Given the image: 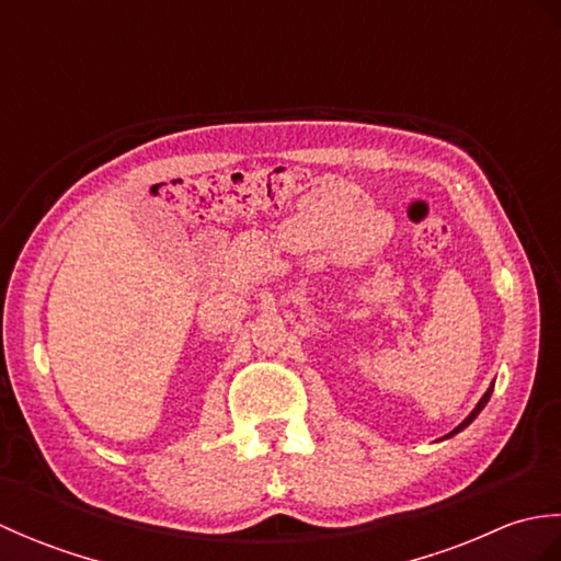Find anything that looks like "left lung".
Returning a JSON list of instances; mask_svg holds the SVG:
<instances>
[{
  "label": "left lung",
  "instance_id": "1",
  "mask_svg": "<svg viewBox=\"0 0 561 561\" xmlns=\"http://www.w3.org/2000/svg\"><path fill=\"white\" fill-rule=\"evenodd\" d=\"M492 392H494V380H492V383H490V388H486V392H484V396L480 398V402H478V404H474V410H472V412H470L468 416H465V420H462V422H460V424H458L456 428H453V432H450V434H446L444 438H450V436H456V434H460L465 426H470V424H472L474 420H478V414H480V412L484 410V404H486V402H490V398H492Z\"/></svg>",
  "mask_w": 561,
  "mask_h": 561
}]
</instances>
